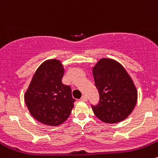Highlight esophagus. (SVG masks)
Wrapping results in <instances>:
<instances>
[{
    "mask_svg": "<svg viewBox=\"0 0 158 158\" xmlns=\"http://www.w3.org/2000/svg\"><path fill=\"white\" fill-rule=\"evenodd\" d=\"M81 101H87V96H86V95H83V96L81 97Z\"/></svg>",
    "mask_w": 158,
    "mask_h": 158,
    "instance_id": "1",
    "label": "esophagus"
}]
</instances>
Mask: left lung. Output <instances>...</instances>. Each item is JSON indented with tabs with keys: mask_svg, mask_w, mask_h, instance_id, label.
<instances>
[{
	"mask_svg": "<svg viewBox=\"0 0 158 158\" xmlns=\"http://www.w3.org/2000/svg\"><path fill=\"white\" fill-rule=\"evenodd\" d=\"M99 104L91 106L95 116L107 124L125 120L135 107L137 90L131 76L121 64L110 58H101L93 67Z\"/></svg>",
	"mask_w": 158,
	"mask_h": 158,
	"instance_id": "1",
	"label": "left lung"
}]
</instances>
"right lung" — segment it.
<instances>
[{"instance_id": "1", "label": "right lung", "mask_w": 158, "mask_h": 158, "mask_svg": "<svg viewBox=\"0 0 158 158\" xmlns=\"http://www.w3.org/2000/svg\"><path fill=\"white\" fill-rule=\"evenodd\" d=\"M64 74V68L60 60H45L35 71L24 94L31 116L45 125L61 124L74 106L71 87L62 84Z\"/></svg>"}]
</instances>
